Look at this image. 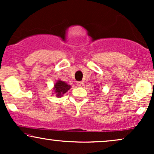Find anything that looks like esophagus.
<instances>
[{
	"label": "esophagus",
	"instance_id": "34e87169",
	"mask_svg": "<svg viewBox=\"0 0 154 154\" xmlns=\"http://www.w3.org/2000/svg\"><path fill=\"white\" fill-rule=\"evenodd\" d=\"M77 86H79V87H83V86L85 85L83 82H77Z\"/></svg>",
	"mask_w": 154,
	"mask_h": 154
}]
</instances>
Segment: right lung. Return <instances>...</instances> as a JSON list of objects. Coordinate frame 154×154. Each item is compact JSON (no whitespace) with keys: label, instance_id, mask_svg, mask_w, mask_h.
<instances>
[{"label":"right lung","instance_id":"right-lung-1","mask_svg":"<svg viewBox=\"0 0 154 154\" xmlns=\"http://www.w3.org/2000/svg\"><path fill=\"white\" fill-rule=\"evenodd\" d=\"M70 88H71V86L69 85L67 83L63 82V81L58 80L56 83H55L54 91L56 96L58 98H60V97L63 96V95L66 93Z\"/></svg>","mask_w":154,"mask_h":154}]
</instances>
